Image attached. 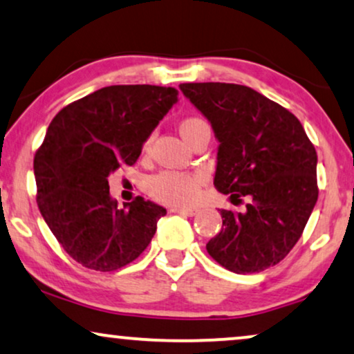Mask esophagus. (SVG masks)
<instances>
[{
  "label": "esophagus",
  "mask_w": 354,
  "mask_h": 354,
  "mask_svg": "<svg viewBox=\"0 0 354 354\" xmlns=\"http://www.w3.org/2000/svg\"><path fill=\"white\" fill-rule=\"evenodd\" d=\"M172 213L183 214V216H195L196 209L195 208H171Z\"/></svg>",
  "instance_id": "34e87169"
}]
</instances>
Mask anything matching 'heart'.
<instances>
[{"label": "heart", "mask_w": 354, "mask_h": 354, "mask_svg": "<svg viewBox=\"0 0 354 354\" xmlns=\"http://www.w3.org/2000/svg\"><path fill=\"white\" fill-rule=\"evenodd\" d=\"M203 127H209L205 118L192 115L180 122V133L183 138L192 141L196 133ZM151 146V138L145 141V151ZM205 177L198 172L177 171V169H166L149 178L148 190L156 200L172 206H187L198 198Z\"/></svg>", "instance_id": "1"}]
</instances>
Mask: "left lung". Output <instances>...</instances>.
Listing matches in <instances>:
<instances>
[{
    "label": "left lung",
    "instance_id": "8db88e82",
    "mask_svg": "<svg viewBox=\"0 0 354 354\" xmlns=\"http://www.w3.org/2000/svg\"><path fill=\"white\" fill-rule=\"evenodd\" d=\"M219 141L214 187L244 211L221 209L208 254L234 273L277 265L299 241L319 196L317 153L288 109L247 86L183 82Z\"/></svg>",
    "mask_w": 354,
    "mask_h": 354
}]
</instances>
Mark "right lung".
<instances>
[{
  "mask_svg": "<svg viewBox=\"0 0 354 354\" xmlns=\"http://www.w3.org/2000/svg\"><path fill=\"white\" fill-rule=\"evenodd\" d=\"M176 87L107 86L63 107L34 158L37 205L63 250L95 272L143 254L162 206L136 196L117 208L109 174L133 166L146 138L177 102Z\"/></svg>",
  "mask_w": 354,
  "mask_h": 354,
  "instance_id": "add662e5",
  "label": "right lung"
}]
</instances>
